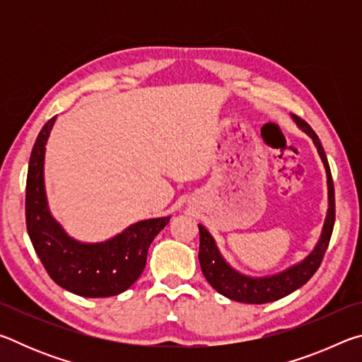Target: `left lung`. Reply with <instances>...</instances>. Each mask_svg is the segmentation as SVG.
Here are the masks:
<instances>
[{
  "instance_id": "8db88e82",
  "label": "left lung",
  "mask_w": 362,
  "mask_h": 362,
  "mask_svg": "<svg viewBox=\"0 0 362 362\" xmlns=\"http://www.w3.org/2000/svg\"><path fill=\"white\" fill-rule=\"evenodd\" d=\"M292 119L296 124L302 129L305 134H308L313 140L320 158L326 169L327 177V214L326 220H324L322 231L320 236V241L315 246V249L305 257L302 262L296 263V265L289 267L284 272L272 274V276H247L233 268L228 262L223 259L220 250L214 240L212 235L207 231L203 225H198L199 228V265L203 269V274L214 289L218 293H222L226 298L235 300V302L241 303H268L279 300L286 296H289L298 287L308 283V279L316 273L320 268L322 257L326 254L330 236H332L334 222H335V198H334V182L332 175H330V168L327 163V156L324 153L320 137L316 136L315 131L311 129L308 122H305L302 118L292 115Z\"/></svg>"
}]
</instances>
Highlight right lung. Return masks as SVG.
I'll list each match as a JSON object with an SVG mask.
<instances>
[{
    "label": "right lung",
    "mask_w": 362,
    "mask_h": 362,
    "mask_svg": "<svg viewBox=\"0 0 362 362\" xmlns=\"http://www.w3.org/2000/svg\"><path fill=\"white\" fill-rule=\"evenodd\" d=\"M56 116L42 126L28 163L25 218L35 252L49 276L81 297H112L124 292L142 274L148 247L170 217L140 220L102 243L71 238L52 217L45 188V153Z\"/></svg>",
    "instance_id": "add662e5"
}]
</instances>
